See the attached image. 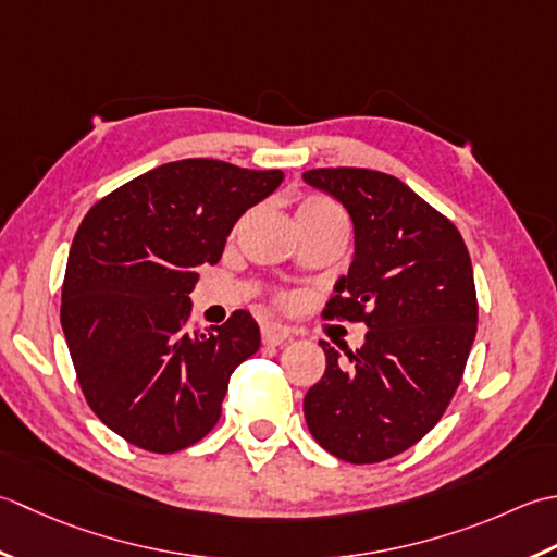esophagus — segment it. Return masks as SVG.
<instances>
[{
	"label": "esophagus",
	"mask_w": 557,
	"mask_h": 557,
	"mask_svg": "<svg viewBox=\"0 0 557 557\" xmlns=\"http://www.w3.org/2000/svg\"><path fill=\"white\" fill-rule=\"evenodd\" d=\"M290 338V329L283 326L278 322H267L262 324V342L269 346H281L283 342Z\"/></svg>",
	"instance_id": "obj_1"
}]
</instances>
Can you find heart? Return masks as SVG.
<instances>
[{"mask_svg":"<svg viewBox=\"0 0 557 557\" xmlns=\"http://www.w3.org/2000/svg\"><path fill=\"white\" fill-rule=\"evenodd\" d=\"M324 211H338L334 201H329L326 197H305L298 203V215H314V213H324Z\"/></svg>","mask_w":557,"mask_h":557,"instance_id":"1","label":"heart"}]
</instances>
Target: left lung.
I'll list each match as a JSON object with an SVG mask.
<instances>
[{
  "label": "left lung",
  "mask_w": 557,
  "mask_h": 557,
  "mask_svg": "<svg viewBox=\"0 0 557 557\" xmlns=\"http://www.w3.org/2000/svg\"><path fill=\"white\" fill-rule=\"evenodd\" d=\"M302 180L342 201L356 231L322 317L368 326L346 356L320 342L326 370L305 421L334 457L377 463L425 437L459 387L479 322L471 257L457 225L394 175L317 168Z\"/></svg>",
  "instance_id": "1"
}]
</instances>
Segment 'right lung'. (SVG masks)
<instances>
[{"label":"right lung","instance_id":"obj_1","mask_svg":"<svg viewBox=\"0 0 557 557\" xmlns=\"http://www.w3.org/2000/svg\"><path fill=\"white\" fill-rule=\"evenodd\" d=\"M281 180V170L187 158L129 180L84 215L60 320L90 411L129 445L180 451L219 423L233 370L262 338L247 310L189 332V293L237 219Z\"/></svg>","mask_w":557,"mask_h":557}]
</instances>
